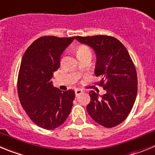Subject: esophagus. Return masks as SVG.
<instances>
[{"mask_svg": "<svg viewBox=\"0 0 155 155\" xmlns=\"http://www.w3.org/2000/svg\"><path fill=\"white\" fill-rule=\"evenodd\" d=\"M82 93H83V90H80V89H76V90H75V93H76V96H78V95L81 94Z\"/></svg>", "mask_w": 155, "mask_h": 155, "instance_id": "1", "label": "esophagus"}]
</instances>
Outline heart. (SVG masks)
Wrapping results in <instances>:
<instances>
[{"label":"heart","mask_w":155,"mask_h":155,"mask_svg":"<svg viewBox=\"0 0 155 155\" xmlns=\"http://www.w3.org/2000/svg\"><path fill=\"white\" fill-rule=\"evenodd\" d=\"M87 52H91V51H90V49L86 45H79L76 48V54H77V55H81V54L87 53Z\"/></svg>","instance_id":"b5f03b06"}]
</instances>
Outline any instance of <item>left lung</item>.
Segmentation results:
<instances>
[{
    "instance_id": "1",
    "label": "left lung",
    "mask_w": 155,
    "mask_h": 155,
    "mask_svg": "<svg viewBox=\"0 0 155 155\" xmlns=\"http://www.w3.org/2000/svg\"><path fill=\"white\" fill-rule=\"evenodd\" d=\"M76 39L94 50L95 75L106 90L101 98L93 90L90 92L88 114L105 127L117 126L127 117L136 100L137 76L133 61L124 45L114 37L76 36Z\"/></svg>"
}]
</instances>
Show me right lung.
<instances>
[{
  "label": "right lung",
  "mask_w": 155,
  "mask_h": 155,
  "mask_svg": "<svg viewBox=\"0 0 155 155\" xmlns=\"http://www.w3.org/2000/svg\"><path fill=\"white\" fill-rule=\"evenodd\" d=\"M75 37L44 36L27 48L21 62L18 93L22 107L38 127L52 130L62 125L71 112L75 91H61L51 80L60 66L61 55Z\"/></svg>",
  "instance_id": "1"
}]
</instances>
